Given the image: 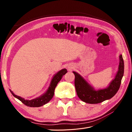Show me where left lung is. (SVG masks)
<instances>
[{"instance_id":"left-lung-1","label":"left lung","mask_w":132,"mask_h":132,"mask_svg":"<svg viewBox=\"0 0 132 132\" xmlns=\"http://www.w3.org/2000/svg\"><path fill=\"white\" fill-rule=\"evenodd\" d=\"M75 75V87L79 98L91 104H96L111 98L117 93L124 74V62L122 55H119L118 70L114 79L105 89L95 90L81 76L73 71Z\"/></svg>"}]
</instances>
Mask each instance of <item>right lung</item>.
I'll return each mask as SVG.
<instances>
[{"label":"right lung","mask_w":132,"mask_h":132,"mask_svg":"<svg viewBox=\"0 0 132 132\" xmlns=\"http://www.w3.org/2000/svg\"><path fill=\"white\" fill-rule=\"evenodd\" d=\"M67 73V70L66 69H63L59 70L58 73H57L53 76L51 80L50 86L48 87V89H47L46 93L40 96L39 97L35 99L31 100H25L23 98L21 97L20 96L15 95L11 90H10V91L15 97L17 98L20 101H21L26 106L32 107H40L46 104L52 98L54 93V90L55 87L57 85V84L62 79L63 76L65 75Z\"/></svg>","instance_id":"add662e5"}]
</instances>
